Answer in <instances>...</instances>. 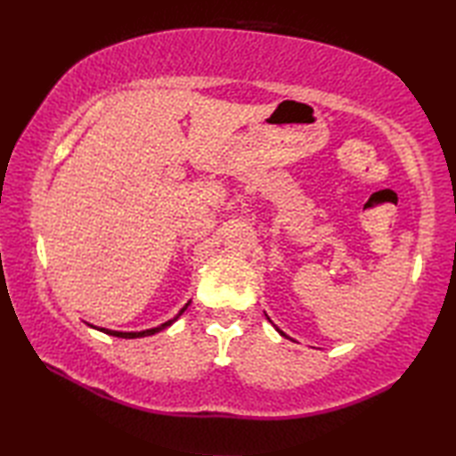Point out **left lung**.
<instances>
[{
  "instance_id": "1",
  "label": "left lung",
  "mask_w": 456,
  "mask_h": 456,
  "mask_svg": "<svg viewBox=\"0 0 456 456\" xmlns=\"http://www.w3.org/2000/svg\"><path fill=\"white\" fill-rule=\"evenodd\" d=\"M278 331H280V329H278ZM280 333H282V331H280ZM282 335H284V333H282Z\"/></svg>"
}]
</instances>
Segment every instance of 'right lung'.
<instances>
[{
  "label": "right lung",
  "mask_w": 456,
  "mask_h": 456,
  "mask_svg": "<svg viewBox=\"0 0 456 456\" xmlns=\"http://www.w3.org/2000/svg\"><path fill=\"white\" fill-rule=\"evenodd\" d=\"M186 307H188V304L183 305L182 309H180V314L174 317V319H170V322H167V323H162L160 327H154V329H147V331H141V333H121V331H110V329H100V331H103V333H108V335H113V337H123V338H134V337H147V335H154V333H159V331H162L164 327H168V325H172L174 322H176V319L186 312Z\"/></svg>",
  "instance_id": "right-lung-1"
}]
</instances>
